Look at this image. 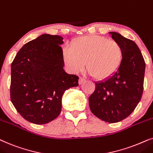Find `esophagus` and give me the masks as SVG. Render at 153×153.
<instances>
[{"instance_id":"1","label":"esophagus","mask_w":153,"mask_h":153,"mask_svg":"<svg viewBox=\"0 0 153 153\" xmlns=\"http://www.w3.org/2000/svg\"><path fill=\"white\" fill-rule=\"evenodd\" d=\"M85 81V78H82V77H80V78H79V81H78V83H79V85H81V84H82L83 82H84Z\"/></svg>"}]
</instances>
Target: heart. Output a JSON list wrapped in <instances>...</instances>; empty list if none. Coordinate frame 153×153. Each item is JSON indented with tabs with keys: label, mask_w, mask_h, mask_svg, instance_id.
<instances>
[{
	"label": "heart",
	"mask_w": 153,
	"mask_h": 153,
	"mask_svg": "<svg viewBox=\"0 0 153 153\" xmlns=\"http://www.w3.org/2000/svg\"><path fill=\"white\" fill-rule=\"evenodd\" d=\"M65 64L73 73L86 66L94 78L99 80L109 78L118 71L123 60V50L115 40L92 35L74 40L71 48L63 50Z\"/></svg>",
	"instance_id": "b5f03b06"
}]
</instances>
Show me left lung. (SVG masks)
<instances>
[{"mask_svg":"<svg viewBox=\"0 0 153 153\" xmlns=\"http://www.w3.org/2000/svg\"><path fill=\"white\" fill-rule=\"evenodd\" d=\"M112 38L121 45L123 60L115 74L95 82L89 105L94 115L109 123L127 117L141 99L143 90L146 63L141 52L133 40L116 32H109Z\"/></svg>","mask_w":153,"mask_h":153,"instance_id":"8db88e82","label":"left lung"}]
</instances>
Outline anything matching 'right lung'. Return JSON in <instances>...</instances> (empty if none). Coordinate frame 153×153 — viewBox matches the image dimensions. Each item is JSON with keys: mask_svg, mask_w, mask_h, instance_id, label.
Masks as SVG:
<instances>
[{"mask_svg": "<svg viewBox=\"0 0 153 153\" xmlns=\"http://www.w3.org/2000/svg\"><path fill=\"white\" fill-rule=\"evenodd\" d=\"M62 36L42 34L20 49L11 64L10 99L26 120L43 125L62 111L64 91L78 86V76L66 73Z\"/></svg>", "mask_w": 153, "mask_h": 153, "instance_id": "obj_1", "label": "right lung"}]
</instances>
